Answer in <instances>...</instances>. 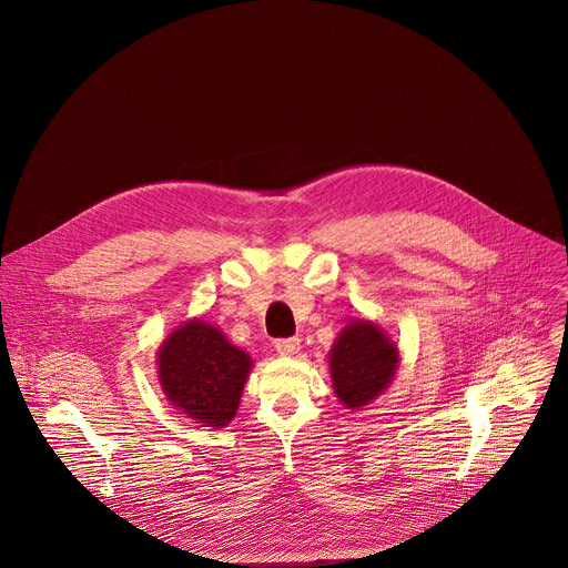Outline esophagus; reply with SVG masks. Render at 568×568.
<instances>
[{
	"label": "esophagus",
	"instance_id": "obj_1",
	"mask_svg": "<svg viewBox=\"0 0 568 568\" xmlns=\"http://www.w3.org/2000/svg\"><path fill=\"white\" fill-rule=\"evenodd\" d=\"M274 348H276L281 355H296L298 348H301V339H298V337L276 339V342H274Z\"/></svg>",
	"mask_w": 568,
	"mask_h": 568
}]
</instances>
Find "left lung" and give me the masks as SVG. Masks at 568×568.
<instances>
[{
	"label": "left lung",
	"mask_w": 568,
	"mask_h": 568,
	"mask_svg": "<svg viewBox=\"0 0 568 568\" xmlns=\"http://www.w3.org/2000/svg\"><path fill=\"white\" fill-rule=\"evenodd\" d=\"M399 353L373 321H351L331 348L333 388L346 409L375 399L397 371Z\"/></svg>",
	"instance_id": "8db88e82"
}]
</instances>
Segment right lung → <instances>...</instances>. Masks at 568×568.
Here are the masks:
<instances>
[{"label":"right lung","mask_w":568,"mask_h":568,"mask_svg":"<svg viewBox=\"0 0 568 568\" xmlns=\"http://www.w3.org/2000/svg\"><path fill=\"white\" fill-rule=\"evenodd\" d=\"M159 384L175 409L204 427H226L252 371V357L211 323L191 318L161 344Z\"/></svg>","instance_id":"obj_1"}]
</instances>
